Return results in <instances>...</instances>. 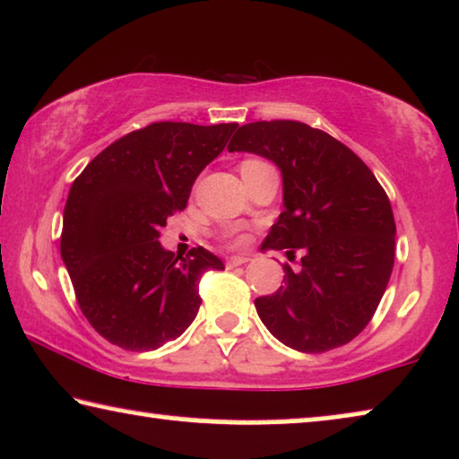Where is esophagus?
<instances>
[{"label":"esophagus","instance_id":"34e87169","mask_svg":"<svg viewBox=\"0 0 459 459\" xmlns=\"http://www.w3.org/2000/svg\"><path fill=\"white\" fill-rule=\"evenodd\" d=\"M248 261H250L248 256L238 255V256H230V259H228V265H230V267H238V265H244V263H248Z\"/></svg>","mask_w":459,"mask_h":459}]
</instances>
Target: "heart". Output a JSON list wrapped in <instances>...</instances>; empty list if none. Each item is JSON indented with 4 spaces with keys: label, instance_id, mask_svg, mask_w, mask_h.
<instances>
[{
    "label": "heart",
    "instance_id": "b5f03b06",
    "mask_svg": "<svg viewBox=\"0 0 459 459\" xmlns=\"http://www.w3.org/2000/svg\"><path fill=\"white\" fill-rule=\"evenodd\" d=\"M253 162H259V160H255V159H248V160H244L242 165H240V169H242V167H247V165H253ZM231 242H234L236 247H242V244L247 242V236H236L234 240H231Z\"/></svg>",
    "mask_w": 459,
    "mask_h": 459
}]
</instances>
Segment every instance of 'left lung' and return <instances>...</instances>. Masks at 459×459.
<instances>
[{"instance_id": "8db88e82", "label": "left lung", "mask_w": 459, "mask_h": 459, "mask_svg": "<svg viewBox=\"0 0 459 459\" xmlns=\"http://www.w3.org/2000/svg\"><path fill=\"white\" fill-rule=\"evenodd\" d=\"M230 152L273 160L284 179V212L263 250L284 263V284L255 299L267 330L286 347L325 353L353 341L374 317L394 263V217L385 187L353 150L299 121H256L231 137Z\"/></svg>"}]
</instances>
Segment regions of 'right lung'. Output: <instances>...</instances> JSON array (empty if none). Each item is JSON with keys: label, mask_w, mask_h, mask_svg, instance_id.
Segmentation results:
<instances>
[{"label": "right lung", "mask_w": 459, "mask_h": 459, "mask_svg": "<svg viewBox=\"0 0 459 459\" xmlns=\"http://www.w3.org/2000/svg\"><path fill=\"white\" fill-rule=\"evenodd\" d=\"M236 127L152 123L112 142L73 181L60 253L81 311L108 342L152 351L196 317L200 278L223 261L203 247L175 256L159 238Z\"/></svg>", "instance_id": "obj_1"}]
</instances>
